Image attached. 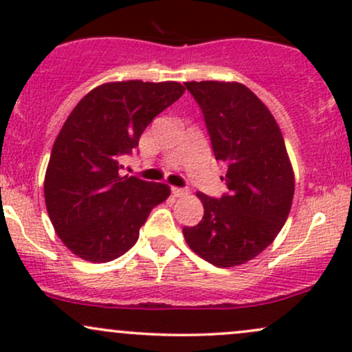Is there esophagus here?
Segmentation results:
<instances>
[{
    "instance_id": "obj_1",
    "label": "esophagus",
    "mask_w": 352,
    "mask_h": 352,
    "mask_svg": "<svg viewBox=\"0 0 352 352\" xmlns=\"http://www.w3.org/2000/svg\"><path fill=\"white\" fill-rule=\"evenodd\" d=\"M172 194L175 197H185L188 195V188H182V187H172Z\"/></svg>"
}]
</instances>
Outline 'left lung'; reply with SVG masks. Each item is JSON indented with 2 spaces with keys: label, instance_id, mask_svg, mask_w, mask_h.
<instances>
[{
  "label": "left lung",
  "instance_id": "obj_1",
  "mask_svg": "<svg viewBox=\"0 0 352 352\" xmlns=\"http://www.w3.org/2000/svg\"><path fill=\"white\" fill-rule=\"evenodd\" d=\"M202 108L227 194L197 192L204 217L184 227L188 247L217 267L245 264L272 244L291 212L294 170L269 108L237 82H187Z\"/></svg>",
  "mask_w": 352,
  "mask_h": 352
}]
</instances>
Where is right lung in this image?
Returning a JSON list of instances; mask_svg holds the SVG:
<instances>
[{
    "label": "right lung",
    "mask_w": 352,
    "mask_h": 352,
    "mask_svg": "<svg viewBox=\"0 0 352 352\" xmlns=\"http://www.w3.org/2000/svg\"><path fill=\"white\" fill-rule=\"evenodd\" d=\"M177 82L103 83L78 102L61 126L45 173V202L58 237L88 262L132 249L150 210L170 187L120 175L153 118L184 95Z\"/></svg>",
    "instance_id": "right-lung-1"
}]
</instances>
